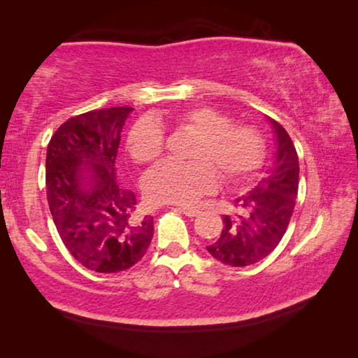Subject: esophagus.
<instances>
[{
	"label": "esophagus",
	"instance_id": "1",
	"mask_svg": "<svg viewBox=\"0 0 358 358\" xmlns=\"http://www.w3.org/2000/svg\"><path fill=\"white\" fill-rule=\"evenodd\" d=\"M178 210L181 211V213L186 215V216H189V217H192V216H197V215H199V210H197V208H194V207H180Z\"/></svg>",
	"mask_w": 358,
	"mask_h": 358
}]
</instances>
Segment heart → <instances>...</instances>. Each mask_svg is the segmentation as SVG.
Instances as JSON below:
<instances>
[{"instance_id": "b5f03b06", "label": "heart", "mask_w": 358, "mask_h": 358, "mask_svg": "<svg viewBox=\"0 0 358 358\" xmlns=\"http://www.w3.org/2000/svg\"><path fill=\"white\" fill-rule=\"evenodd\" d=\"M173 123L196 134L187 148V162L162 161L143 177V191L155 203H192L215 189L217 177L235 183L246 178L264 159L260 132L234 124L229 115L208 106L173 115ZM164 131L153 118H138L131 126L126 147L137 162H151L164 151Z\"/></svg>"}]
</instances>
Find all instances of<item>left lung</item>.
Returning <instances> with one entry per match:
<instances>
[{"instance_id": "obj_1", "label": "left lung", "mask_w": 358, "mask_h": 358, "mask_svg": "<svg viewBox=\"0 0 358 358\" xmlns=\"http://www.w3.org/2000/svg\"><path fill=\"white\" fill-rule=\"evenodd\" d=\"M268 118V117H266ZM276 153L273 164L250 192L234 201V215H224V229L207 251L230 266H246L265 259L286 234L299 194V156L287 131L268 118Z\"/></svg>"}]
</instances>
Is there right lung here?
Returning a JSON list of instances; mask_svg holds the SVG:
<instances>
[{"instance_id": "1", "label": "right lung", "mask_w": 358, "mask_h": 358, "mask_svg": "<svg viewBox=\"0 0 358 358\" xmlns=\"http://www.w3.org/2000/svg\"><path fill=\"white\" fill-rule=\"evenodd\" d=\"M132 107L69 118L47 147L48 208L64 246L98 273L131 268L153 238V216L137 210L136 194L117 178L118 145Z\"/></svg>"}]
</instances>
